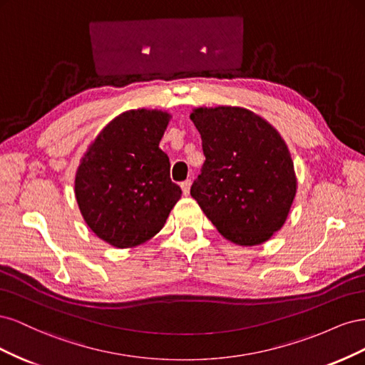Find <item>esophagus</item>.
Returning <instances> with one entry per match:
<instances>
[{
	"label": "esophagus",
	"instance_id": "obj_1",
	"mask_svg": "<svg viewBox=\"0 0 365 365\" xmlns=\"http://www.w3.org/2000/svg\"><path fill=\"white\" fill-rule=\"evenodd\" d=\"M190 185H192V181L190 180H185L181 182V189H182V193L187 196L190 193Z\"/></svg>",
	"mask_w": 365,
	"mask_h": 365
}]
</instances>
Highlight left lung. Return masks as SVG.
Returning <instances> with one entry per match:
<instances>
[{"mask_svg":"<svg viewBox=\"0 0 365 365\" xmlns=\"http://www.w3.org/2000/svg\"><path fill=\"white\" fill-rule=\"evenodd\" d=\"M205 161L190 195L217 231L237 245H259L279 231L297 180L284 141L244 108L195 109Z\"/></svg>","mask_w":365,"mask_h":365,"instance_id":"left-lung-1","label":"left lung"}]
</instances>
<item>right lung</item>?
<instances>
[{"label":"right lung","instance_id":"right-lung-1","mask_svg":"<svg viewBox=\"0 0 365 365\" xmlns=\"http://www.w3.org/2000/svg\"><path fill=\"white\" fill-rule=\"evenodd\" d=\"M169 114L135 109L115 117L76 175V200L94 233L117 248L137 247L163 228L181 197L160 141Z\"/></svg>","mask_w":365,"mask_h":365}]
</instances>
